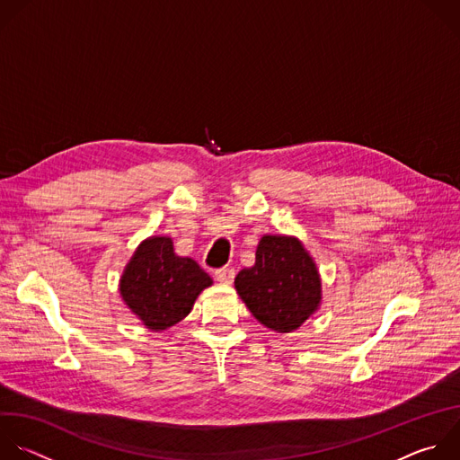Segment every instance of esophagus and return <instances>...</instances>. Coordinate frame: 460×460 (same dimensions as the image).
<instances>
[{"label": "esophagus", "mask_w": 460, "mask_h": 460, "mask_svg": "<svg viewBox=\"0 0 460 460\" xmlns=\"http://www.w3.org/2000/svg\"><path fill=\"white\" fill-rule=\"evenodd\" d=\"M215 278L220 283H231L234 279V269L233 267H222V269L215 270Z\"/></svg>", "instance_id": "obj_1"}]
</instances>
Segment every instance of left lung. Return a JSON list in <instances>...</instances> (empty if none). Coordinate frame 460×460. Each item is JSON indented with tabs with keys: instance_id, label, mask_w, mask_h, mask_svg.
I'll return each mask as SVG.
<instances>
[{
	"instance_id": "obj_1",
	"label": "left lung",
	"mask_w": 460,
	"mask_h": 460,
	"mask_svg": "<svg viewBox=\"0 0 460 460\" xmlns=\"http://www.w3.org/2000/svg\"><path fill=\"white\" fill-rule=\"evenodd\" d=\"M234 287L251 314L274 332L296 331L322 301L318 267L294 236H261L254 265L236 274Z\"/></svg>"
}]
</instances>
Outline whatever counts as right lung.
<instances>
[{
  "mask_svg": "<svg viewBox=\"0 0 460 460\" xmlns=\"http://www.w3.org/2000/svg\"><path fill=\"white\" fill-rule=\"evenodd\" d=\"M213 279L191 258L177 256L173 240L151 236L133 252L120 276V296L149 329L166 331L184 320Z\"/></svg>",
  "mask_w": 460,
  "mask_h": 460,
  "instance_id": "add662e5",
  "label": "right lung"
}]
</instances>
